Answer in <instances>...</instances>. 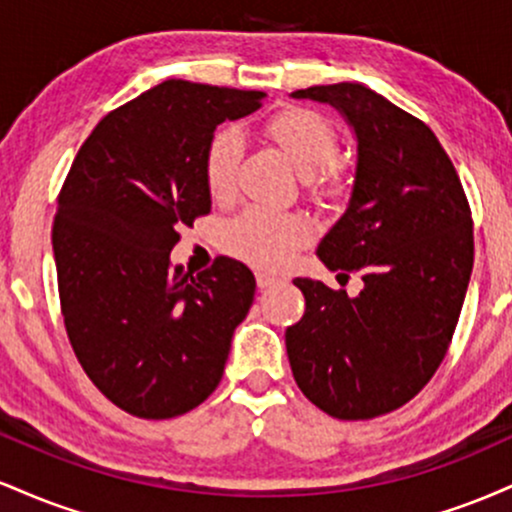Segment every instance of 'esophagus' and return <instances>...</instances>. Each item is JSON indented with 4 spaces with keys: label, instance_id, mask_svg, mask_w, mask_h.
Segmentation results:
<instances>
[{
    "label": "esophagus",
    "instance_id": "esophagus-1",
    "mask_svg": "<svg viewBox=\"0 0 512 512\" xmlns=\"http://www.w3.org/2000/svg\"><path fill=\"white\" fill-rule=\"evenodd\" d=\"M279 284V279H276L274 274H267V272H257V286L260 289H269V286Z\"/></svg>",
    "mask_w": 512,
    "mask_h": 512
}]
</instances>
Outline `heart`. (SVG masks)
Returning a JSON list of instances; mask_svg holds the SVG:
<instances>
[{"instance_id":"obj_1","label":"heart","mask_w":512,"mask_h":512,"mask_svg":"<svg viewBox=\"0 0 512 512\" xmlns=\"http://www.w3.org/2000/svg\"><path fill=\"white\" fill-rule=\"evenodd\" d=\"M264 132L274 139L284 156L305 175V185L315 197L342 199L349 192V173L337 154V132L322 115L305 108L281 110L269 117ZM238 132L221 129L204 151V182L214 199H231L236 192L240 163ZM310 240V221L301 214H286L252 207L236 216L223 231V245L231 255L264 269H279L298 248Z\"/></svg>"}]
</instances>
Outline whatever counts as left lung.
Wrapping results in <instances>:
<instances>
[{"label": "left lung", "instance_id": "left-lung-1", "mask_svg": "<svg viewBox=\"0 0 512 512\" xmlns=\"http://www.w3.org/2000/svg\"><path fill=\"white\" fill-rule=\"evenodd\" d=\"M291 98L332 105L356 137L349 204L317 257L361 274L363 289L293 281L305 315L286 330V354L315 407L373 419L419 395L448 351L472 276V211L436 134L380 93L344 81Z\"/></svg>", "mask_w": 512, "mask_h": 512}]
</instances>
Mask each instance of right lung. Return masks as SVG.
Listing matches in <instances>:
<instances>
[{"instance_id": "right-lung-1", "label": "right lung", "mask_w": 512, "mask_h": 512, "mask_svg": "<svg viewBox=\"0 0 512 512\" xmlns=\"http://www.w3.org/2000/svg\"><path fill=\"white\" fill-rule=\"evenodd\" d=\"M264 98L163 81L105 115L64 180L52 226L64 327L93 385L139 419H173L216 390L255 301L243 262L219 257L192 276L170 250L211 209L214 129Z\"/></svg>"}]
</instances>
